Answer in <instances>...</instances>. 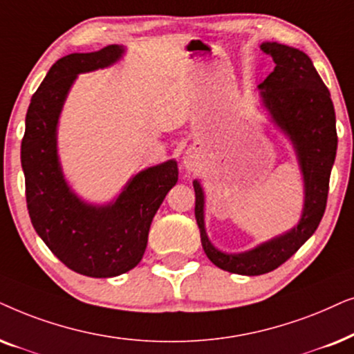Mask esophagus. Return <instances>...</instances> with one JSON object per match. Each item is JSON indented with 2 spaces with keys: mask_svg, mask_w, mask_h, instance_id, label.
Wrapping results in <instances>:
<instances>
[{
  "mask_svg": "<svg viewBox=\"0 0 354 354\" xmlns=\"http://www.w3.org/2000/svg\"><path fill=\"white\" fill-rule=\"evenodd\" d=\"M183 167H185L187 171H194V169L199 167V158L194 153V150H187L183 157Z\"/></svg>",
  "mask_w": 354,
  "mask_h": 354,
  "instance_id": "34e87169",
  "label": "esophagus"
}]
</instances>
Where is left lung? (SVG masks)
Segmentation results:
<instances>
[{"label": "left lung", "mask_w": 354, "mask_h": 354, "mask_svg": "<svg viewBox=\"0 0 354 354\" xmlns=\"http://www.w3.org/2000/svg\"><path fill=\"white\" fill-rule=\"evenodd\" d=\"M272 56L275 68L257 86L261 106L273 128L288 140L303 180V209L290 230L248 251L226 252L210 241L205 230V192L201 180L192 181L196 220L202 248L212 263L238 275H262L275 270L313 236L327 204L328 181L337 155L335 110L330 92L304 51L263 41L259 45Z\"/></svg>", "instance_id": "8db88e82"}]
</instances>
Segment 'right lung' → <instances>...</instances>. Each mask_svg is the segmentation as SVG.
Returning a JSON list of instances; mask_svg holds the SVG:
<instances>
[{"label": "right lung", "instance_id": "1", "mask_svg": "<svg viewBox=\"0 0 354 354\" xmlns=\"http://www.w3.org/2000/svg\"><path fill=\"white\" fill-rule=\"evenodd\" d=\"M122 45L71 53L51 66L32 95L21 145L27 209L35 232L71 270L93 279L129 272L142 259L149 228L178 183L176 160L133 174L111 201L91 202L74 191L58 152V124L79 74L120 63Z\"/></svg>", "mask_w": 354, "mask_h": 354}]
</instances>
